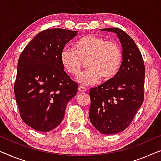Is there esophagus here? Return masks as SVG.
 <instances>
[{
  "mask_svg": "<svg viewBox=\"0 0 161 161\" xmlns=\"http://www.w3.org/2000/svg\"><path fill=\"white\" fill-rule=\"evenodd\" d=\"M78 90H79V92H85L87 90H86L85 87H82V86H80V87H79V88H78Z\"/></svg>",
  "mask_w": 161,
  "mask_h": 161,
  "instance_id": "1",
  "label": "esophagus"
}]
</instances>
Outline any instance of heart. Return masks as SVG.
I'll return each mask as SVG.
<instances>
[{
    "instance_id": "heart-1",
    "label": "heart",
    "mask_w": 161,
    "mask_h": 161,
    "mask_svg": "<svg viewBox=\"0 0 161 161\" xmlns=\"http://www.w3.org/2000/svg\"><path fill=\"white\" fill-rule=\"evenodd\" d=\"M123 60L122 50L116 43L94 35H87L79 39L74 49L64 47L60 55L63 67L68 73L77 75L87 60V69L79 74L76 80L81 85H94L102 78L109 80L116 76Z\"/></svg>"
}]
</instances>
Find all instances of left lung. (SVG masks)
<instances>
[{
	"mask_svg": "<svg viewBox=\"0 0 161 161\" xmlns=\"http://www.w3.org/2000/svg\"><path fill=\"white\" fill-rule=\"evenodd\" d=\"M114 33L123 49V62L114 78L90 90L89 117L103 134H114L126 129L144 101L145 68L134 41L119 28L101 29Z\"/></svg>",
	"mask_w": 161,
	"mask_h": 161,
	"instance_id": "obj_1",
	"label": "left lung"
}]
</instances>
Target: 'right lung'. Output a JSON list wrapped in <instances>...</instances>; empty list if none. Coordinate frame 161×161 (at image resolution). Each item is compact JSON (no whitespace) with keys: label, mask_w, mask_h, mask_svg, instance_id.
Returning <instances> with one entry per match:
<instances>
[{"label":"right lung","mask_w":161,"mask_h":161,"mask_svg":"<svg viewBox=\"0 0 161 161\" xmlns=\"http://www.w3.org/2000/svg\"><path fill=\"white\" fill-rule=\"evenodd\" d=\"M77 31L47 29L25 47L17 63L16 102L22 120L36 130L48 132L60 125L65 107L77 93L78 84L64 71L60 55Z\"/></svg>","instance_id":"obj_1"}]
</instances>
